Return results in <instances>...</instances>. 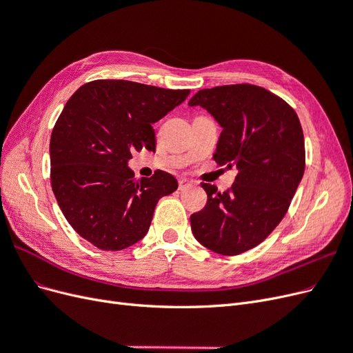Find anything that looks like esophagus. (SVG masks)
<instances>
[{"label":"esophagus","instance_id":"34e87169","mask_svg":"<svg viewBox=\"0 0 353 353\" xmlns=\"http://www.w3.org/2000/svg\"><path fill=\"white\" fill-rule=\"evenodd\" d=\"M191 185H193V183H191V181H188V179L183 178V179H179V183H178V190H179V191H185V190H187V188H190Z\"/></svg>","mask_w":353,"mask_h":353}]
</instances>
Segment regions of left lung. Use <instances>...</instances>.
I'll list each match as a JSON object with an SVG mask.
<instances>
[{"instance_id": "8db88e82", "label": "left lung", "mask_w": 353, "mask_h": 353, "mask_svg": "<svg viewBox=\"0 0 353 353\" xmlns=\"http://www.w3.org/2000/svg\"><path fill=\"white\" fill-rule=\"evenodd\" d=\"M188 104L222 126L213 159L239 169L223 193L201 183L208 203L191 215V231L212 252L240 254L268 237L290 208L305 172L301 121L279 95L250 83L200 90Z\"/></svg>"}]
</instances>
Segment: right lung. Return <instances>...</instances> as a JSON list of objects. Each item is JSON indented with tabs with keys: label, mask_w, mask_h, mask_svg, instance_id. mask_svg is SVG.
I'll return each instance as SVG.
<instances>
[{
	"label": "right lung",
	"mask_w": 353,
	"mask_h": 353,
	"mask_svg": "<svg viewBox=\"0 0 353 353\" xmlns=\"http://www.w3.org/2000/svg\"><path fill=\"white\" fill-rule=\"evenodd\" d=\"M188 94L97 79L77 90L60 113L50 140L51 187L72 228L97 249L122 250L140 241L159 199L178 188L165 170L134 178L128 160L135 150H156L152 125Z\"/></svg>",
	"instance_id": "right-lung-1"
}]
</instances>
